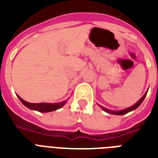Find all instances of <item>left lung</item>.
<instances>
[{"label": "left lung", "mask_w": 158, "mask_h": 158, "mask_svg": "<svg viewBox=\"0 0 158 158\" xmlns=\"http://www.w3.org/2000/svg\"><path fill=\"white\" fill-rule=\"evenodd\" d=\"M148 94V91L146 92L144 94V95L139 100V101L136 102V103L135 104V105L131 106H130V107L126 108V109H124V110H109V109H107V108H105L103 107V106H102L99 105V106L102 109V110H104V111H106V112L109 113V114H111V115H125V114H127L128 112H130V111H131V110H135L136 108H138L139 106L140 105H141V103L143 102V101L144 100L145 97H146V95H147Z\"/></svg>", "instance_id": "obj_1"}]
</instances>
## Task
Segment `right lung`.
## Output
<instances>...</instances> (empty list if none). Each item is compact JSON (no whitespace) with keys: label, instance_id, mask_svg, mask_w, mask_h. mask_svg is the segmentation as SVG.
<instances>
[{"label":"right lung","instance_id":"1","mask_svg":"<svg viewBox=\"0 0 158 158\" xmlns=\"http://www.w3.org/2000/svg\"><path fill=\"white\" fill-rule=\"evenodd\" d=\"M19 99L20 100V102L23 105L29 108L30 110H38L39 112H50V111H53V110H58L60 108H61L64 104L66 103V100L65 101L60 102H56V103H46V102H42V103H31V102H28L24 101L20 97L17 95Z\"/></svg>","mask_w":158,"mask_h":158}]
</instances>
